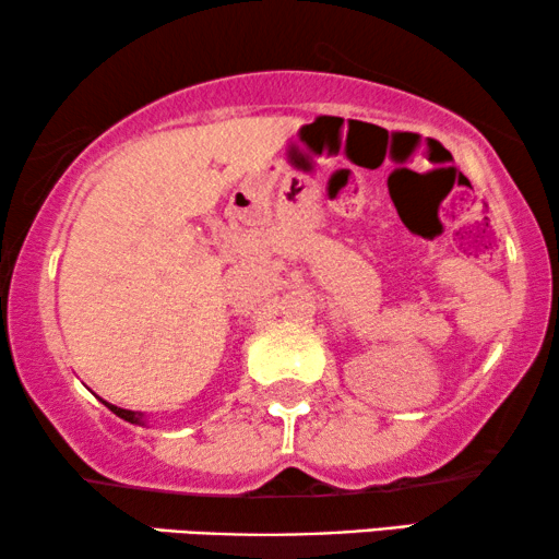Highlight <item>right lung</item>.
I'll list each match as a JSON object with an SVG mask.
<instances>
[{"label": "right lung", "instance_id": "1", "mask_svg": "<svg viewBox=\"0 0 559 559\" xmlns=\"http://www.w3.org/2000/svg\"><path fill=\"white\" fill-rule=\"evenodd\" d=\"M106 403V400H104ZM106 407L111 413H116L119 415V418H123V420H129V423H136V426H144V413H133V411H123V407H116V405H111V403H106Z\"/></svg>", "mask_w": 559, "mask_h": 559}]
</instances>
